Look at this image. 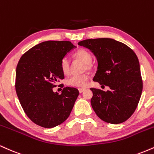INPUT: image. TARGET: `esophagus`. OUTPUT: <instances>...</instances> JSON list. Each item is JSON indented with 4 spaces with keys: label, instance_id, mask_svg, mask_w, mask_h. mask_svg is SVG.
Returning <instances> with one entry per match:
<instances>
[{
    "label": "esophagus",
    "instance_id": "34e87169",
    "mask_svg": "<svg viewBox=\"0 0 154 154\" xmlns=\"http://www.w3.org/2000/svg\"><path fill=\"white\" fill-rule=\"evenodd\" d=\"M78 90H79V93H82L83 91H85V88H79Z\"/></svg>",
    "mask_w": 154,
    "mask_h": 154
}]
</instances>
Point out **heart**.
Segmentation results:
<instances>
[{"mask_svg":"<svg viewBox=\"0 0 154 154\" xmlns=\"http://www.w3.org/2000/svg\"><path fill=\"white\" fill-rule=\"evenodd\" d=\"M74 57L80 60L83 63H85V69H90L91 67V62L93 60V56L91 53L86 49H79L74 54ZM60 68L61 72L64 75H67L69 72V61L66 57L63 58L60 62ZM89 79V76L87 74H82L79 75H73L70 77L66 80V84L69 86L76 88L85 87L87 84L88 79Z\"/></svg>","mask_w":154,"mask_h":154,"instance_id":"b5f03b06","label":"heart"}]
</instances>
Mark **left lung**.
<instances>
[{"label": "left lung", "mask_w": 154, "mask_h": 154, "mask_svg": "<svg viewBox=\"0 0 154 154\" xmlns=\"http://www.w3.org/2000/svg\"><path fill=\"white\" fill-rule=\"evenodd\" d=\"M94 54L98 67L93 81L109 91L91 88V103L97 116L106 122L119 124L135 111L143 91L138 59L128 45L111 38L88 39L78 43Z\"/></svg>", "instance_id": "1"}]
</instances>
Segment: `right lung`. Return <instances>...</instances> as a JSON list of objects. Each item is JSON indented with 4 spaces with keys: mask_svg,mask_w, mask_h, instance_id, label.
Returning a JSON list of instances; mask_svg holds the SVG:
<instances>
[{
    "mask_svg": "<svg viewBox=\"0 0 154 154\" xmlns=\"http://www.w3.org/2000/svg\"><path fill=\"white\" fill-rule=\"evenodd\" d=\"M76 48L69 41L48 40L35 45L22 55L16 70V92L26 116L35 124L52 128L66 120L79 95L75 88H53L64 78L61 60Z\"/></svg>",
    "mask_w": 154,
    "mask_h": 154,
    "instance_id": "add662e5",
    "label": "right lung"
}]
</instances>
